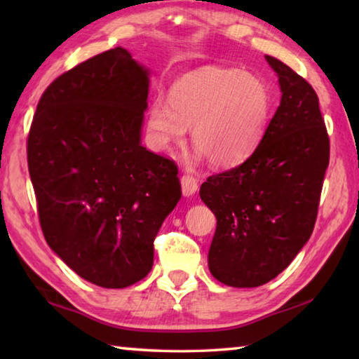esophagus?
<instances>
[{"label": "esophagus", "mask_w": 359, "mask_h": 359, "mask_svg": "<svg viewBox=\"0 0 359 359\" xmlns=\"http://www.w3.org/2000/svg\"><path fill=\"white\" fill-rule=\"evenodd\" d=\"M180 185H182V194H184L185 198L193 196L198 190V182L196 179L191 177V175H184V177L180 179Z\"/></svg>", "instance_id": "obj_1"}]
</instances>
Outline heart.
I'll return each instance as SVG.
<instances>
[{
  "instance_id": "1",
  "label": "heart",
  "mask_w": 359,
  "mask_h": 359,
  "mask_svg": "<svg viewBox=\"0 0 359 359\" xmlns=\"http://www.w3.org/2000/svg\"><path fill=\"white\" fill-rule=\"evenodd\" d=\"M272 96L263 79L241 69L204 68L182 76L169 101L156 98L147 111L150 145L169 154L185 142L188 128L196 160L217 169L241 165L264 136Z\"/></svg>"
}]
</instances>
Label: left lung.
I'll return each mask as SVG.
<instances>
[{
    "instance_id": "1",
    "label": "left lung",
    "mask_w": 359,
    "mask_h": 359,
    "mask_svg": "<svg viewBox=\"0 0 359 359\" xmlns=\"http://www.w3.org/2000/svg\"><path fill=\"white\" fill-rule=\"evenodd\" d=\"M282 98L257 150L241 166L210 175L199 196L217 217L209 271L234 288L276 278L311 238L330 137L306 79L266 55Z\"/></svg>"
}]
</instances>
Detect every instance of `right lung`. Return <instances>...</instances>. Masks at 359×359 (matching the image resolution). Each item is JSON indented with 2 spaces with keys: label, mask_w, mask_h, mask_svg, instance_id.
I'll return each mask as SVG.
<instances>
[{
  "label": "right lung",
  "mask_w": 359,
  "mask_h": 359,
  "mask_svg": "<svg viewBox=\"0 0 359 359\" xmlns=\"http://www.w3.org/2000/svg\"><path fill=\"white\" fill-rule=\"evenodd\" d=\"M149 69L115 47L55 79L28 135V171L48 247L77 276L126 288L182 196L175 163L141 144Z\"/></svg>",
  "instance_id": "add662e5"
}]
</instances>
